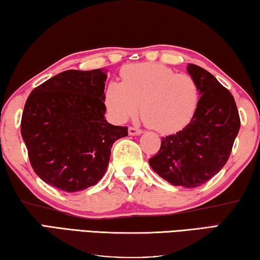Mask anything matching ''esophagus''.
Masks as SVG:
<instances>
[{
  "label": "esophagus",
  "mask_w": 260,
  "mask_h": 260,
  "mask_svg": "<svg viewBox=\"0 0 260 260\" xmlns=\"http://www.w3.org/2000/svg\"><path fill=\"white\" fill-rule=\"evenodd\" d=\"M143 134V130L142 129H138V127H135V126H130L129 127V135L131 136H137Z\"/></svg>",
  "instance_id": "34e87169"
}]
</instances>
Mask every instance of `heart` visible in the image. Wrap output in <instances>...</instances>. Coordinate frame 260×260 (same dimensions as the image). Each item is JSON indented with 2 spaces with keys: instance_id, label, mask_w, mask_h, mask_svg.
Returning a JSON list of instances; mask_svg holds the SVG:
<instances>
[{
  "instance_id": "b5f03b06",
  "label": "heart",
  "mask_w": 260,
  "mask_h": 260,
  "mask_svg": "<svg viewBox=\"0 0 260 260\" xmlns=\"http://www.w3.org/2000/svg\"><path fill=\"white\" fill-rule=\"evenodd\" d=\"M122 82H109L104 93L108 113L124 122L138 113L145 124L161 134L177 133L189 124L200 104L194 77L161 63L142 62L121 70Z\"/></svg>"
}]
</instances>
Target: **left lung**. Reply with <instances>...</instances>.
<instances>
[{"label": "left lung", "mask_w": 260, "mask_h": 260, "mask_svg": "<svg viewBox=\"0 0 260 260\" xmlns=\"http://www.w3.org/2000/svg\"><path fill=\"white\" fill-rule=\"evenodd\" d=\"M187 71L200 86V104L189 124L162 138L148 160L152 169L175 186L199 187L226 165L240 130L234 97L204 68L189 63Z\"/></svg>", "instance_id": "8db88e82"}]
</instances>
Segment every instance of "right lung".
Wrapping results in <instances>:
<instances>
[{"instance_id":"add662e5","label":"right lung","mask_w":260,"mask_h":260,"mask_svg":"<svg viewBox=\"0 0 260 260\" xmlns=\"http://www.w3.org/2000/svg\"><path fill=\"white\" fill-rule=\"evenodd\" d=\"M102 70L59 73L31 91L21 137L41 179L67 193L93 186L106 172L111 149L127 127L105 120Z\"/></svg>"}]
</instances>
